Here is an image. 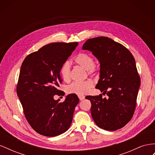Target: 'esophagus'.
Returning a JSON list of instances; mask_svg holds the SVG:
<instances>
[{
  "mask_svg": "<svg viewBox=\"0 0 155 155\" xmlns=\"http://www.w3.org/2000/svg\"><path fill=\"white\" fill-rule=\"evenodd\" d=\"M78 97H79V100H84V99H85V96H82V95H79L78 96Z\"/></svg>",
  "mask_w": 155,
  "mask_h": 155,
  "instance_id": "obj_1",
  "label": "esophagus"
}]
</instances>
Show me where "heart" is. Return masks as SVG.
Segmentation results:
<instances>
[{"instance_id": "b5f03b06", "label": "heart", "mask_w": 155, "mask_h": 155, "mask_svg": "<svg viewBox=\"0 0 155 155\" xmlns=\"http://www.w3.org/2000/svg\"><path fill=\"white\" fill-rule=\"evenodd\" d=\"M74 61L78 65L87 70V72L91 74L95 71L94 60L92 55L87 53L79 54L74 58ZM60 74L63 80L68 81L70 76V64L68 61L64 62L61 67ZM93 87V82L91 80H87L83 82H74L69 85L67 91L69 93L76 94L78 95H85L91 91Z\"/></svg>"}]
</instances>
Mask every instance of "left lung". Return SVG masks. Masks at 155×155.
<instances>
[{"label":"left lung","mask_w":155,"mask_h":155,"mask_svg":"<svg viewBox=\"0 0 155 155\" xmlns=\"http://www.w3.org/2000/svg\"><path fill=\"white\" fill-rule=\"evenodd\" d=\"M91 51L100 64L96 88L107 98L87 96L96 124L107 130L122 128L132 118L140 86L135 59L128 49L107 37L88 39L82 47Z\"/></svg>","instance_id":"1"}]
</instances>
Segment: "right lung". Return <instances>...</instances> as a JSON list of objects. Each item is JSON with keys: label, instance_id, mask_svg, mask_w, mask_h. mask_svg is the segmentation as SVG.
I'll use <instances>...</instances> for the list:
<instances>
[{"label": "right lung", "instance_id": "add662e5", "mask_svg": "<svg viewBox=\"0 0 155 155\" xmlns=\"http://www.w3.org/2000/svg\"><path fill=\"white\" fill-rule=\"evenodd\" d=\"M78 43H53L28 55L23 61L17 87V94L26 118L37 133L56 137L69 129L78 96L70 94L64 102L55 100L54 95L61 83L60 68Z\"/></svg>", "mask_w": 155, "mask_h": 155}]
</instances>
